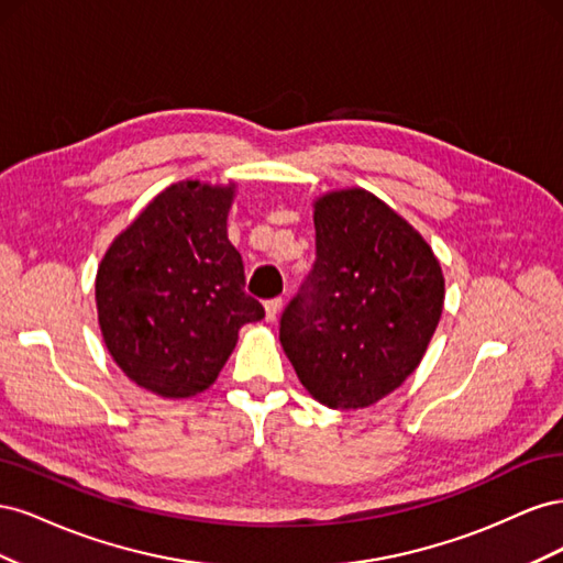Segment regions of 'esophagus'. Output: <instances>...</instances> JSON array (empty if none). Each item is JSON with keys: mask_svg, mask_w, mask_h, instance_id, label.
I'll list each match as a JSON object with an SVG mask.
<instances>
[{"mask_svg": "<svg viewBox=\"0 0 563 563\" xmlns=\"http://www.w3.org/2000/svg\"><path fill=\"white\" fill-rule=\"evenodd\" d=\"M282 308H284V300H282V298L267 300V302H265V317H267V321H275V319L279 317Z\"/></svg>", "mask_w": 563, "mask_h": 563, "instance_id": "esophagus-1", "label": "esophagus"}]
</instances>
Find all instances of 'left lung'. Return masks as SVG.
<instances>
[{
	"label": "left lung",
	"instance_id": "8db88e82",
	"mask_svg": "<svg viewBox=\"0 0 563 563\" xmlns=\"http://www.w3.org/2000/svg\"><path fill=\"white\" fill-rule=\"evenodd\" d=\"M317 261L282 314L298 380L338 411L395 391L428 352L444 275L422 234L362 187L314 199Z\"/></svg>",
	"mask_w": 563,
	"mask_h": 563
}]
</instances>
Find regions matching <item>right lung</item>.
Here are the masks:
<instances>
[{
    "label": "right lung",
    "mask_w": 563,
    "mask_h": 563,
    "mask_svg": "<svg viewBox=\"0 0 563 563\" xmlns=\"http://www.w3.org/2000/svg\"><path fill=\"white\" fill-rule=\"evenodd\" d=\"M234 183L180 180L114 236L96 275L98 327L114 364L164 399L209 389L244 323L265 317L228 240Z\"/></svg>",
    "instance_id": "obj_1"
}]
</instances>
